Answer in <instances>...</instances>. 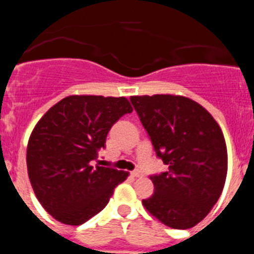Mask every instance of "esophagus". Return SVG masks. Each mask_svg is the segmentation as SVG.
<instances>
[{
  "label": "esophagus",
  "mask_w": 254,
  "mask_h": 254,
  "mask_svg": "<svg viewBox=\"0 0 254 254\" xmlns=\"http://www.w3.org/2000/svg\"><path fill=\"white\" fill-rule=\"evenodd\" d=\"M130 175H131L132 177H141V176H143V175H141L140 171H132V172L130 173Z\"/></svg>",
  "instance_id": "obj_1"
}]
</instances>
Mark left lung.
I'll list each match as a JSON object with an SVG mask.
<instances>
[{
	"label": "left lung",
	"mask_w": 254,
	"mask_h": 254,
	"mask_svg": "<svg viewBox=\"0 0 254 254\" xmlns=\"http://www.w3.org/2000/svg\"><path fill=\"white\" fill-rule=\"evenodd\" d=\"M157 157L168 166L150 176L154 193L144 207L167 227L189 229L216 204L228 171L227 144L215 119L193 100L176 95L131 96Z\"/></svg>",
	"instance_id": "8db88e82"
}]
</instances>
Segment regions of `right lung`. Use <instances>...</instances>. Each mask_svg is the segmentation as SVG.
<instances>
[{
  "mask_svg": "<svg viewBox=\"0 0 254 254\" xmlns=\"http://www.w3.org/2000/svg\"><path fill=\"white\" fill-rule=\"evenodd\" d=\"M132 107L125 97L73 95L44 114L31 132L27 173L36 198L56 220L81 225L107 205L129 173L93 164L109 130Z\"/></svg>",
  "mask_w": 254,
  "mask_h": 254,
  "instance_id": "1",
  "label": "right lung"
}]
</instances>
